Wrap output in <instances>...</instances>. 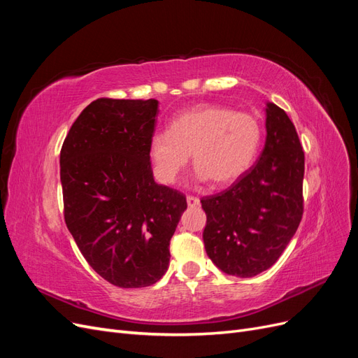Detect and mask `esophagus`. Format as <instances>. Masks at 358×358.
<instances>
[{
	"instance_id": "obj_1",
	"label": "esophagus",
	"mask_w": 358,
	"mask_h": 358,
	"mask_svg": "<svg viewBox=\"0 0 358 358\" xmlns=\"http://www.w3.org/2000/svg\"><path fill=\"white\" fill-rule=\"evenodd\" d=\"M187 203H188L189 208H197V206L200 204V200L197 197H194V196H188Z\"/></svg>"
}]
</instances>
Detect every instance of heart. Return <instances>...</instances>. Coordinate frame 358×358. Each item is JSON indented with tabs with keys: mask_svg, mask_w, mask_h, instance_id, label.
I'll use <instances>...</instances> for the list:
<instances>
[{
	"mask_svg": "<svg viewBox=\"0 0 358 358\" xmlns=\"http://www.w3.org/2000/svg\"><path fill=\"white\" fill-rule=\"evenodd\" d=\"M262 133L259 121L251 113L200 104L173 119L170 131L150 137L149 158L162 183H175L191 155L199 180L210 179L216 187H227L251 169Z\"/></svg>",
	"mask_w": 358,
	"mask_h": 358,
	"instance_id": "obj_1",
	"label": "heart"
}]
</instances>
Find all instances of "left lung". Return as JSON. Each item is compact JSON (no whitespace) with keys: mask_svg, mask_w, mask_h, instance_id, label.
Returning <instances> with one entry per match:
<instances>
[{"mask_svg":"<svg viewBox=\"0 0 358 358\" xmlns=\"http://www.w3.org/2000/svg\"><path fill=\"white\" fill-rule=\"evenodd\" d=\"M266 143L255 164L233 185L203 197L206 252L224 273L252 278L272 267L303 216V152L294 124L266 106Z\"/></svg>","mask_w":358,"mask_h":358,"instance_id":"8db88e82","label":"left lung"}]
</instances>
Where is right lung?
Wrapping results in <instances>:
<instances>
[{
	"mask_svg": "<svg viewBox=\"0 0 358 358\" xmlns=\"http://www.w3.org/2000/svg\"><path fill=\"white\" fill-rule=\"evenodd\" d=\"M158 101L99 99L61 148L64 220L88 264L121 288L154 285L167 272L170 239L187 209L158 185L149 158Z\"/></svg>",
	"mask_w": 358,
	"mask_h": 358,
	"instance_id": "obj_1",
	"label": "right lung"
}]
</instances>
